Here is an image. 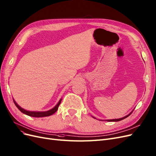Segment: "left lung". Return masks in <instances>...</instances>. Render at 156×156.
Listing matches in <instances>:
<instances>
[{"instance_id": "8db88e82", "label": "left lung", "mask_w": 156, "mask_h": 156, "mask_svg": "<svg viewBox=\"0 0 156 156\" xmlns=\"http://www.w3.org/2000/svg\"><path fill=\"white\" fill-rule=\"evenodd\" d=\"M132 112L130 113V114H129L128 115H127L126 116H125V117H122V118H120V119H111V120H106L107 121H121V120H122V119H125V118H126V117H128V116H129L131 114H132Z\"/></svg>"}]
</instances>
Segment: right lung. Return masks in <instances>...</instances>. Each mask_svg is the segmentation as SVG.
Here are the masks:
<instances>
[{"label":"right lung","instance_id":"1","mask_svg":"<svg viewBox=\"0 0 156 156\" xmlns=\"http://www.w3.org/2000/svg\"><path fill=\"white\" fill-rule=\"evenodd\" d=\"M61 101L62 99H60V101H58V103H57V105L54 107V108L48 110V111H46V112H30V111H27L23 108H21L20 106H19L17 103L13 100V102L14 103L15 105V106L17 107V108L21 112H23V114H26L28 115L29 116H31V117H47V116H50L52 114H54V113H55L58 108V106L60 105L61 103Z\"/></svg>","mask_w":156,"mask_h":156}]
</instances>
